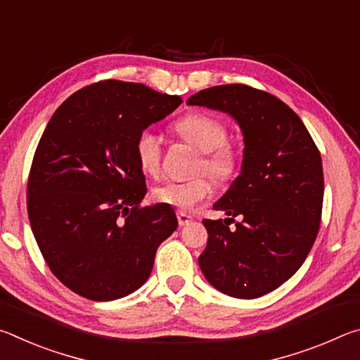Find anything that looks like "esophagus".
Listing matches in <instances>:
<instances>
[{"mask_svg": "<svg viewBox=\"0 0 360 360\" xmlns=\"http://www.w3.org/2000/svg\"><path fill=\"white\" fill-rule=\"evenodd\" d=\"M191 221H192V216H188V214H186V212H182V211L178 212V222H179V225H187Z\"/></svg>", "mask_w": 360, "mask_h": 360, "instance_id": "34e87169", "label": "esophagus"}]
</instances>
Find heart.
I'll list each match as a JSON object with an SVG mask.
<instances>
[{
    "label": "heart",
    "instance_id": "obj_1",
    "mask_svg": "<svg viewBox=\"0 0 360 360\" xmlns=\"http://www.w3.org/2000/svg\"><path fill=\"white\" fill-rule=\"evenodd\" d=\"M174 130L184 141L202 150L195 165L197 173H206L217 182H225L238 172V149L227 141L229 129L222 120L205 112H192L176 122ZM135 157L146 174H155L160 169L162 139L152 129H144L136 135ZM210 195L211 181L205 174L187 181H165L152 188V198L157 203L181 211L192 210Z\"/></svg>",
    "mask_w": 360,
    "mask_h": 360
}]
</instances>
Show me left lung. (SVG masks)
I'll list each match as a JSON object with an SVG mask.
<instances>
[{"instance_id":"left-lung-1","label":"left lung","mask_w":360,"mask_h":360,"mask_svg":"<svg viewBox=\"0 0 360 360\" xmlns=\"http://www.w3.org/2000/svg\"><path fill=\"white\" fill-rule=\"evenodd\" d=\"M187 105L230 114L245 135L241 174L214 205L229 217L203 219L198 257L208 283L235 298H257L294 275L318 236L324 174L302 119L275 95L245 84L200 90ZM238 215L242 221L228 227Z\"/></svg>"}]
</instances>
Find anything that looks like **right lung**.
Instances as JSON below:
<instances>
[{"mask_svg":"<svg viewBox=\"0 0 360 360\" xmlns=\"http://www.w3.org/2000/svg\"><path fill=\"white\" fill-rule=\"evenodd\" d=\"M181 103L108 79L77 90L49 120L30 168L28 217L47 266L77 295L109 302L141 288L178 227L169 205L141 206L148 187L135 139Z\"/></svg>","mask_w":360,"mask_h":360,"instance_id":"1","label":"right lung"}]
</instances>
